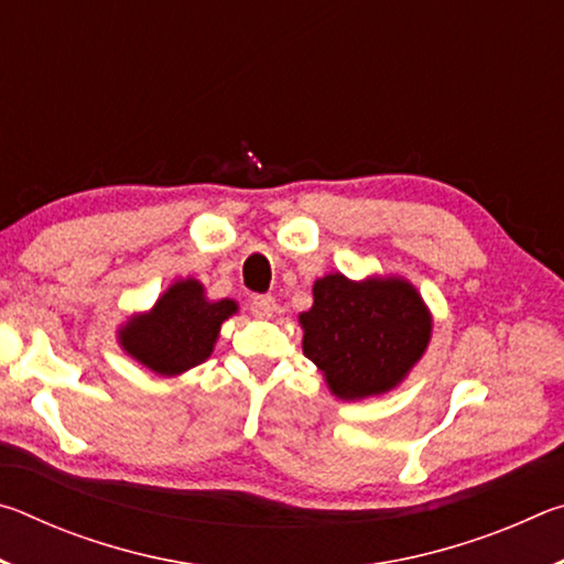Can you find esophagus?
<instances>
[{
	"label": "esophagus",
	"mask_w": 564,
	"mask_h": 564,
	"mask_svg": "<svg viewBox=\"0 0 564 564\" xmlns=\"http://www.w3.org/2000/svg\"><path fill=\"white\" fill-rule=\"evenodd\" d=\"M251 313L256 318H271L275 313V299L273 295H253L251 299Z\"/></svg>",
	"instance_id": "obj_1"
}]
</instances>
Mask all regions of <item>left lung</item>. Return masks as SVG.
<instances>
[{
  "label": "left lung",
  "mask_w": 564,
  "mask_h": 564,
  "mask_svg": "<svg viewBox=\"0 0 564 564\" xmlns=\"http://www.w3.org/2000/svg\"><path fill=\"white\" fill-rule=\"evenodd\" d=\"M303 356L343 400L386 393L405 378L431 340V313L400 279L352 283L333 273L313 285L301 313Z\"/></svg>",
  "instance_id": "1"
}]
</instances>
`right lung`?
<instances>
[{
  "instance_id": "add662e5",
  "label": "right lung",
  "mask_w": 564,
  "mask_h": 564,
  "mask_svg": "<svg viewBox=\"0 0 564 564\" xmlns=\"http://www.w3.org/2000/svg\"><path fill=\"white\" fill-rule=\"evenodd\" d=\"M236 313L234 301H206L204 285L178 281L154 311L127 323L121 346L159 376H176L212 356L221 323Z\"/></svg>"
}]
</instances>
